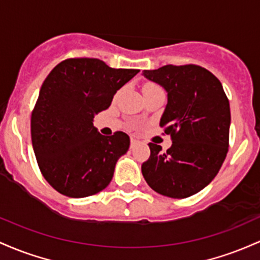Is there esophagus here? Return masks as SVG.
Here are the masks:
<instances>
[{
	"label": "esophagus",
	"mask_w": 260,
	"mask_h": 260,
	"mask_svg": "<svg viewBox=\"0 0 260 260\" xmlns=\"http://www.w3.org/2000/svg\"><path fill=\"white\" fill-rule=\"evenodd\" d=\"M136 145H138V140H135V139H131V141H130V146H131V148H133V147H135Z\"/></svg>",
	"instance_id": "34e87169"
}]
</instances>
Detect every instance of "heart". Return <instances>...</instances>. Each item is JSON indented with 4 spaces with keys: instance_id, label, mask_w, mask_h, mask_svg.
Returning a JSON list of instances; mask_svg holds the SVG:
<instances>
[{
    "instance_id": "1",
    "label": "heart",
    "mask_w": 260,
    "mask_h": 260,
    "mask_svg": "<svg viewBox=\"0 0 260 260\" xmlns=\"http://www.w3.org/2000/svg\"><path fill=\"white\" fill-rule=\"evenodd\" d=\"M153 87H157V86H156V84H153V83H147V84H145V86H144V89L153 88Z\"/></svg>"
}]
</instances>
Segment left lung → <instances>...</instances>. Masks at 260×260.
Masks as SVG:
<instances>
[{"instance_id": "obj_1", "label": "left lung", "mask_w": 260, "mask_h": 260, "mask_svg": "<svg viewBox=\"0 0 260 260\" xmlns=\"http://www.w3.org/2000/svg\"><path fill=\"white\" fill-rule=\"evenodd\" d=\"M142 75L161 84L168 102L159 121L172 146L150 142L142 163L147 184L165 197L184 199L199 193L216 177L229 151L231 112L216 76L198 65H166Z\"/></svg>"}]
</instances>
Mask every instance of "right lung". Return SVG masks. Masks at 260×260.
<instances>
[{"label": "right lung", "instance_id": "obj_1", "mask_svg": "<svg viewBox=\"0 0 260 260\" xmlns=\"http://www.w3.org/2000/svg\"><path fill=\"white\" fill-rule=\"evenodd\" d=\"M138 72L77 57L61 61L45 78L31 113V144L40 172L60 194L86 198L110 183L130 139L122 131L102 135L93 118Z\"/></svg>", "mask_w": 260, "mask_h": 260}]
</instances>
